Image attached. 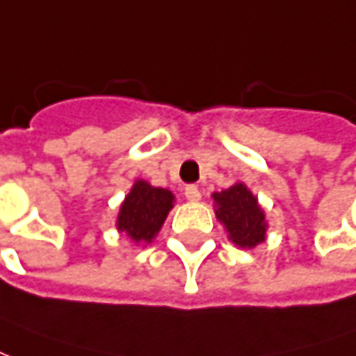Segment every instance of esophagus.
Wrapping results in <instances>:
<instances>
[{
	"label": "esophagus",
	"mask_w": 356,
	"mask_h": 356,
	"mask_svg": "<svg viewBox=\"0 0 356 356\" xmlns=\"http://www.w3.org/2000/svg\"><path fill=\"white\" fill-rule=\"evenodd\" d=\"M184 193H186V199H188V201H193V203L201 199V191H199V188H197V186H188Z\"/></svg>",
	"instance_id": "1"
}]
</instances>
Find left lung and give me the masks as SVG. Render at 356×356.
<instances>
[{
	"mask_svg": "<svg viewBox=\"0 0 356 356\" xmlns=\"http://www.w3.org/2000/svg\"><path fill=\"white\" fill-rule=\"evenodd\" d=\"M212 199L218 222L224 225L233 245L250 250L266 241V212L246 184L235 181L232 188L214 191Z\"/></svg>",
	"mask_w": 356,
	"mask_h": 356,
	"instance_id": "1",
	"label": "left lung"
}]
</instances>
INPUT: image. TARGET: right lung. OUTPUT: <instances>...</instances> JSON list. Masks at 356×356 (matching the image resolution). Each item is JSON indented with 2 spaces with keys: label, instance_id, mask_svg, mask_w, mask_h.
Masks as SVG:
<instances>
[{
  "label": "right lung",
  "instance_id": "obj_1",
  "mask_svg": "<svg viewBox=\"0 0 356 356\" xmlns=\"http://www.w3.org/2000/svg\"><path fill=\"white\" fill-rule=\"evenodd\" d=\"M175 193L170 189L155 188L149 181L138 178L119 207L115 227L134 245H149L161 232L168 212L175 209Z\"/></svg>",
  "mask_w": 356,
  "mask_h": 356
}]
</instances>
